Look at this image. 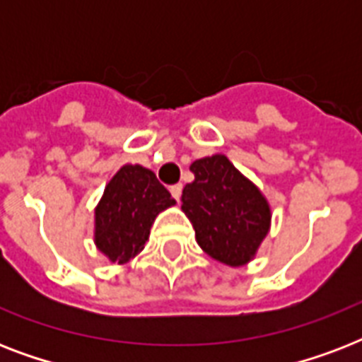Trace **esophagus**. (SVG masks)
I'll return each mask as SVG.
<instances>
[{
	"label": "esophagus",
	"instance_id": "1",
	"mask_svg": "<svg viewBox=\"0 0 362 362\" xmlns=\"http://www.w3.org/2000/svg\"><path fill=\"white\" fill-rule=\"evenodd\" d=\"M170 195L176 199V201H180L182 195V184H175V186H170Z\"/></svg>",
	"mask_w": 362,
	"mask_h": 362
}]
</instances>
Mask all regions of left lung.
Segmentation results:
<instances>
[{
  "label": "left lung",
  "mask_w": 362,
  "mask_h": 362,
  "mask_svg": "<svg viewBox=\"0 0 362 362\" xmlns=\"http://www.w3.org/2000/svg\"><path fill=\"white\" fill-rule=\"evenodd\" d=\"M195 180L182 192V210L206 255L227 267H244L270 231V204L263 192L223 153L195 159Z\"/></svg>",
  "instance_id": "obj_1"
}]
</instances>
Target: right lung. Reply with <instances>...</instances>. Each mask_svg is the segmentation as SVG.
Masks as SVG:
<instances>
[{"label": "right lung", "instance_id": "obj_1", "mask_svg": "<svg viewBox=\"0 0 362 362\" xmlns=\"http://www.w3.org/2000/svg\"><path fill=\"white\" fill-rule=\"evenodd\" d=\"M176 201L142 165H124L93 210V242L110 263L125 264L144 250L159 212Z\"/></svg>", "mask_w": 362, "mask_h": 362}]
</instances>
